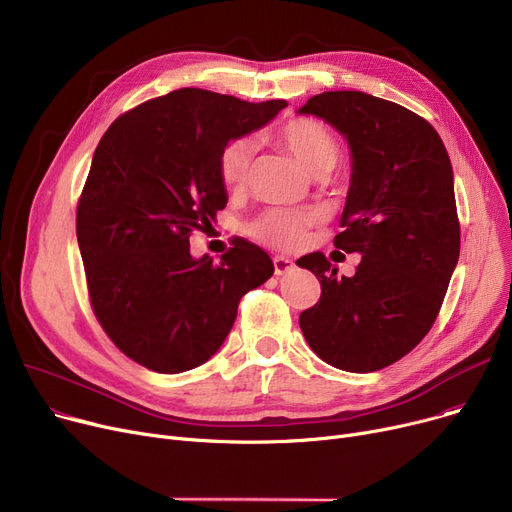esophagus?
<instances>
[{"mask_svg": "<svg viewBox=\"0 0 512 512\" xmlns=\"http://www.w3.org/2000/svg\"><path fill=\"white\" fill-rule=\"evenodd\" d=\"M294 272V261L286 259V257H274V274L282 276V274H290Z\"/></svg>", "mask_w": 512, "mask_h": 512, "instance_id": "1", "label": "esophagus"}]
</instances>
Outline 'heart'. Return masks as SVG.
<instances>
[{
	"mask_svg": "<svg viewBox=\"0 0 512 512\" xmlns=\"http://www.w3.org/2000/svg\"><path fill=\"white\" fill-rule=\"evenodd\" d=\"M280 145L311 174H330L342 155L336 134L315 118H294L280 126ZM255 147L247 139H230L218 153V176L230 191L245 188L251 178ZM319 209L311 207H276L259 213L245 228L259 245L276 251H299L307 245L311 230L321 222Z\"/></svg>",
	"mask_w": 512,
	"mask_h": 512,
	"instance_id": "b5f03b06",
	"label": "heart"
}]
</instances>
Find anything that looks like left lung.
I'll list each match as a JSON object with an SVG mask.
<instances>
[{"label":"left lung","instance_id":"1","mask_svg":"<svg viewBox=\"0 0 512 512\" xmlns=\"http://www.w3.org/2000/svg\"><path fill=\"white\" fill-rule=\"evenodd\" d=\"M299 112L324 118L351 145V188L334 245L363 255L353 278L336 276L324 253L297 261L321 284L299 324L332 367L378 371L432 330L459 261L450 157L432 124L388 99L328 91Z\"/></svg>","mask_w":512,"mask_h":512}]
</instances>
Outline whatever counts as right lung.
I'll list each match as a JSON object with an SVG mask.
<instances>
[{
    "label": "right lung",
    "mask_w": 512,
    "mask_h": 512,
    "mask_svg": "<svg viewBox=\"0 0 512 512\" xmlns=\"http://www.w3.org/2000/svg\"><path fill=\"white\" fill-rule=\"evenodd\" d=\"M288 103L178 89L118 116L101 137L76 207L91 309L120 351L157 373L205 363L226 340L240 299L274 274L245 238L215 263L191 257L228 195L218 153Z\"/></svg>",
    "instance_id": "1"
}]
</instances>
